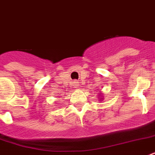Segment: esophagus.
Masks as SVG:
<instances>
[{"instance_id":"34e87169","label":"esophagus","mask_w":155,"mask_h":155,"mask_svg":"<svg viewBox=\"0 0 155 155\" xmlns=\"http://www.w3.org/2000/svg\"><path fill=\"white\" fill-rule=\"evenodd\" d=\"M75 83H77V82H75ZM75 85H78V84H75Z\"/></svg>"}]
</instances>
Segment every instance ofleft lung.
I'll return each mask as SVG.
<instances>
[{"label":"left lung","instance_id":"1","mask_svg":"<svg viewBox=\"0 0 155 155\" xmlns=\"http://www.w3.org/2000/svg\"><path fill=\"white\" fill-rule=\"evenodd\" d=\"M98 98H99V100H103V97H102V94H101V93H99V95H98Z\"/></svg>","mask_w":155,"mask_h":155}]
</instances>
